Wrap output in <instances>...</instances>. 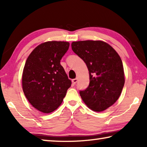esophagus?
Returning a JSON list of instances; mask_svg holds the SVG:
<instances>
[{
	"instance_id": "34e87169",
	"label": "esophagus",
	"mask_w": 147,
	"mask_h": 147,
	"mask_svg": "<svg viewBox=\"0 0 147 147\" xmlns=\"http://www.w3.org/2000/svg\"><path fill=\"white\" fill-rule=\"evenodd\" d=\"M77 82H78V78H77L72 80V82H73V84H76L77 83Z\"/></svg>"
}]
</instances>
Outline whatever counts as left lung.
I'll list each match as a JSON object with an SVG mask.
<instances>
[{
	"label": "left lung",
	"instance_id": "obj_1",
	"mask_svg": "<svg viewBox=\"0 0 147 147\" xmlns=\"http://www.w3.org/2000/svg\"><path fill=\"white\" fill-rule=\"evenodd\" d=\"M71 47L89 70L90 82L88 88L80 91L82 98L92 110H105L117 100L124 87V69L120 56L102 41H75Z\"/></svg>",
	"mask_w": 147,
	"mask_h": 147
}]
</instances>
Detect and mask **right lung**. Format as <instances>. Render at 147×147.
Wrapping results in <instances>:
<instances>
[{"label": "right lung", "instance_id": "obj_1", "mask_svg": "<svg viewBox=\"0 0 147 147\" xmlns=\"http://www.w3.org/2000/svg\"><path fill=\"white\" fill-rule=\"evenodd\" d=\"M69 47V42H45L37 47L26 59L22 77L23 90L29 102L41 112L56 110L71 86L60 64Z\"/></svg>", "mask_w": 147, "mask_h": 147}]
</instances>
